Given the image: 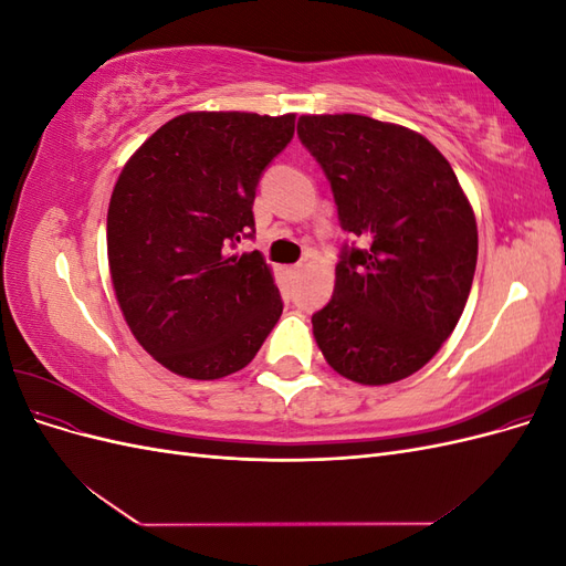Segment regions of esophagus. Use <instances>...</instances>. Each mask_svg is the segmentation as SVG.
<instances>
[{
	"label": "esophagus",
	"mask_w": 566,
	"mask_h": 566,
	"mask_svg": "<svg viewBox=\"0 0 566 566\" xmlns=\"http://www.w3.org/2000/svg\"><path fill=\"white\" fill-rule=\"evenodd\" d=\"M300 271H302V264H295V266H287V276H290V279H295V276H300Z\"/></svg>",
	"instance_id": "1"
}]
</instances>
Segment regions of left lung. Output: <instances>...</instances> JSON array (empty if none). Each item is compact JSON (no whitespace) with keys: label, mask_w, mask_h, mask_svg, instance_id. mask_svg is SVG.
Instances as JSON below:
<instances>
[{"label":"left lung","mask_w":566,"mask_h":566,"mask_svg":"<svg viewBox=\"0 0 566 566\" xmlns=\"http://www.w3.org/2000/svg\"><path fill=\"white\" fill-rule=\"evenodd\" d=\"M342 231L333 300L312 316L325 361L389 385L439 352L472 287L476 221L449 160L422 134L366 115H302Z\"/></svg>","instance_id":"left-lung-1"}]
</instances>
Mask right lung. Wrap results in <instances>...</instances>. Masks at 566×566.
Masks as SVG:
<instances>
[{"mask_svg": "<svg viewBox=\"0 0 566 566\" xmlns=\"http://www.w3.org/2000/svg\"><path fill=\"white\" fill-rule=\"evenodd\" d=\"M295 115L186 113L134 153L108 208L115 297L139 345L191 380L245 368L283 314L252 202Z\"/></svg>", "mask_w": 566, "mask_h": 566, "instance_id": "obj_1", "label": "right lung"}]
</instances>
